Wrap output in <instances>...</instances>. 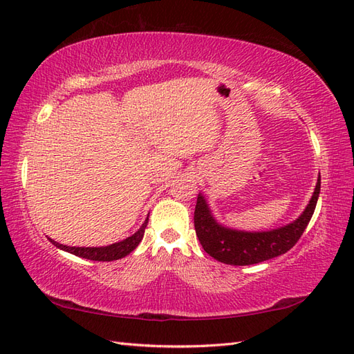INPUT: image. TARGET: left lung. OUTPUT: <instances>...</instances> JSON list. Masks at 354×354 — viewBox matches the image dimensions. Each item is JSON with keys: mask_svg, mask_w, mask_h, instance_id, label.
<instances>
[{"mask_svg": "<svg viewBox=\"0 0 354 354\" xmlns=\"http://www.w3.org/2000/svg\"><path fill=\"white\" fill-rule=\"evenodd\" d=\"M320 194V175L304 212L287 225L266 232H245L225 227L215 220L202 193L197 196L194 227L203 250L225 265L247 266L284 254L302 236L314 214Z\"/></svg>", "mask_w": 354, "mask_h": 354, "instance_id": "8db88e82", "label": "left lung"}]
</instances>
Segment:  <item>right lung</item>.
I'll return each mask as SVG.
<instances>
[{
	"label": "right lung",
	"mask_w": 354,
	"mask_h": 354,
	"mask_svg": "<svg viewBox=\"0 0 354 354\" xmlns=\"http://www.w3.org/2000/svg\"><path fill=\"white\" fill-rule=\"evenodd\" d=\"M147 225H148V218L145 220V223L140 225V229L134 234H131V236H129L121 242H115V243H112V245H107V247H67V245H62V243H58L52 239H49V241L57 248H59L62 251H67V252H70V254H75L77 257L95 260V261H112V260H118V259L129 256L133 250H136V247H138L140 241L143 239Z\"/></svg>",
	"instance_id": "obj_1"
}]
</instances>
